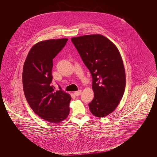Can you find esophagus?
I'll list each match as a JSON object with an SVG mask.
<instances>
[{"label":"esophagus","instance_id":"obj_1","mask_svg":"<svg viewBox=\"0 0 157 157\" xmlns=\"http://www.w3.org/2000/svg\"><path fill=\"white\" fill-rule=\"evenodd\" d=\"M81 94H82V90H81L74 92V94L76 96H79V95H81Z\"/></svg>","mask_w":157,"mask_h":157}]
</instances>
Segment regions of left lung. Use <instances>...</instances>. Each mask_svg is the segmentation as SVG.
Listing matches in <instances>:
<instances>
[{"label": "left lung", "instance_id": "1", "mask_svg": "<svg viewBox=\"0 0 157 157\" xmlns=\"http://www.w3.org/2000/svg\"><path fill=\"white\" fill-rule=\"evenodd\" d=\"M71 41L92 76L94 97L89 104L91 113L105 117L117 108L125 88L120 53L113 43L101 34L72 37Z\"/></svg>", "mask_w": 157, "mask_h": 157}]
</instances>
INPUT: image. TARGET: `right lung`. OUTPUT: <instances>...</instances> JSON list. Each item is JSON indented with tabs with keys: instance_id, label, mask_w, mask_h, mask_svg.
Here are the masks:
<instances>
[{
	"instance_id": "add662e5",
	"label": "right lung",
	"mask_w": 157,
	"mask_h": 157,
	"mask_svg": "<svg viewBox=\"0 0 157 157\" xmlns=\"http://www.w3.org/2000/svg\"><path fill=\"white\" fill-rule=\"evenodd\" d=\"M67 38L48 40L35 44L25 60L22 72L24 94L35 113L49 123H58L70 113L71 97L63 91H55L53 59L66 45Z\"/></svg>"
}]
</instances>
